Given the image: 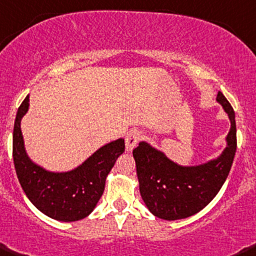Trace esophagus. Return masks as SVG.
Wrapping results in <instances>:
<instances>
[{
    "label": "esophagus",
    "mask_w": 256,
    "mask_h": 256,
    "mask_svg": "<svg viewBox=\"0 0 256 256\" xmlns=\"http://www.w3.org/2000/svg\"><path fill=\"white\" fill-rule=\"evenodd\" d=\"M142 139V133L138 130H130L126 136V148H127L128 152H132L134 148L136 146V144L139 143V140Z\"/></svg>",
    "instance_id": "34e87169"
}]
</instances>
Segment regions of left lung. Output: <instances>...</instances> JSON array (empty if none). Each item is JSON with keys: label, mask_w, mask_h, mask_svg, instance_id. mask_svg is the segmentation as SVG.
I'll return each instance as SVG.
<instances>
[{"label": "left lung", "mask_w": 256, "mask_h": 256, "mask_svg": "<svg viewBox=\"0 0 256 256\" xmlns=\"http://www.w3.org/2000/svg\"><path fill=\"white\" fill-rule=\"evenodd\" d=\"M217 101L230 120L228 146L218 159L186 168L168 160L146 142L133 150L142 198L156 217L175 220L196 214L214 198L228 178L236 150V114L222 92H218Z\"/></svg>", "instance_id": "left-lung-1"}]
</instances>
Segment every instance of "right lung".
I'll return each mask as SVG.
<instances>
[{"label": "right lung", "mask_w": 256, "mask_h": 256, "mask_svg": "<svg viewBox=\"0 0 256 256\" xmlns=\"http://www.w3.org/2000/svg\"><path fill=\"white\" fill-rule=\"evenodd\" d=\"M30 107V96L17 110L13 128V162L23 191L40 212L62 222L88 217L101 198L108 172L124 152V139L100 148L81 166L69 172H50L27 156L20 120Z\"/></svg>", "instance_id": "1"}]
</instances>
